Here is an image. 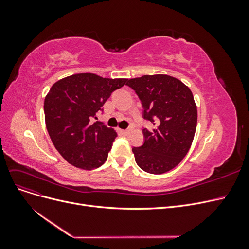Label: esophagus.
Here are the masks:
<instances>
[{"instance_id":"esophagus-1","label":"esophagus","mask_w":249,"mask_h":249,"mask_svg":"<svg viewBox=\"0 0 249 249\" xmlns=\"http://www.w3.org/2000/svg\"><path fill=\"white\" fill-rule=\"evenodd\" d=\"M120 132H122V134H124V135L129 134V130H120Z\"/></svg>"}]
</instances>
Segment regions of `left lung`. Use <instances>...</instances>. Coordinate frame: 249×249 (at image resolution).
Segmentation results:
<instances>
[{
  "label": "left lung",
  "mask_w": 249,
  "mask_h": 249,
  "mask_svg": "<svg viewBox=\"0 0 249 249\" xmlns=\"http://www.w3.org/2000/svg\"><path fill=\"white\" fill-rule=\"evenodd\" d=\"M126 85L139 96L143 117L155 125L153 132L143 130V145L133 147L135 161L153 175L173 169L189 152L196 131L197 108L191 90L168 74L130 79Z\"/></svg>",
  "instance_id": "8db88e82"
}]
</instances>
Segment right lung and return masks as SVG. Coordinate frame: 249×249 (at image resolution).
<instances>
[{"instance_id": "add662e5", "label": "right lung", "mask_w": 249, "mask_h": 249, "mask_svg": "<svg viewBox=\"0 0 249 249\" xmlns=\"http://www.w3.org/2000/svg\"><path fill=\"white\" fill-rule=\"evenodd\" d=\"M127 79H108L94 73L71 74L57 81L44 99V119L53 144L72 166L91 170L107 160L117 133L96 113Z\"/></svg>"}]
</instances>
